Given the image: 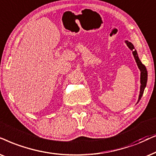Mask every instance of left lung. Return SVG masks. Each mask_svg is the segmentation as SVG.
Listing matches in <instances>:
<instances>
[{"mask_svg":"<svg viewBox=\"0 0 156 156\" xmlns=\"http://www.w3.org/2000/svg\"><path fill=\"white\" fill-rule=\"evenodd\" d=\"M125 43H126L127 46H128V48H130L131 51H133V56H134L135 62H136L137 65L138 66L139 69L140 71V94H139V98H138V100H137V102L138 103L139 101L142 98L143 92H144V90L146 87L147 84V72L146 69V67L144 64H142L141 61L140 60V58L138 57V55H137V51L135 50V48L133 46V44L131 43V42L128 41H125Z\"/></svg>","mask_w":156,"mask_h":156,"instance_id":"left-lung-1","label":"left lung"}]
</instances>
